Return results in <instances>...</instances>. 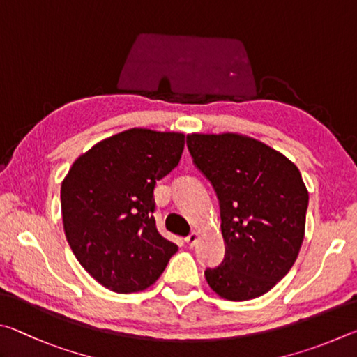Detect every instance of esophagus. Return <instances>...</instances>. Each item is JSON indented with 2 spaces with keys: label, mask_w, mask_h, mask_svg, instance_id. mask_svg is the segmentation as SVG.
<instances>
[{
  "label": "esophagus",
  "mask_w": 357,
  "mask_h": 357,
  "mask_svg": "<svg viewBox=\"0 0 357 357\" xmlns=\"http://www.w3.org/2000/svg\"><path fill=\"white\" fill-rule=\"evenodd\" d=\"M197 232H191L188 236H186V238H185V241H186V245H188V246H195L196 245V241H197Z\"/></svg>",
  "instance_id": "34e87169"
}]
</instances>
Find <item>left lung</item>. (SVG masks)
Segmentation results:
<instances>
[{
  "label": "left lung",
  "instance_id": "obj_1",
  "mask_svg": "<svg viewBox=\"0 0 357 357\" xmlns=\"http://www.w3.org/2000/svg\"><path fill=\"white\" fill-rule=\"evenodd\" d=\"M186 146L213 185L226 243L221 265L207 268L205 279L230 301L265 295L290 271L304 240L309 192L299 169L236 133L188 135Z\"/></svg>",
  "mask_w": 357,
  "mask_h": 357
}]
</instances>
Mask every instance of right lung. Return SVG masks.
Segmentation results:
<instances>
[{
  "label": "right lung",
  "mask_w": 357,
  "mask_h": 357,
  "mask_svg": "<svg viewBox=\"0 0 357 357\" xmlns=\"http://www.w3.org/2000/svg\"><path fill=\"white\" fill-rule=\"evenodd\" d=\"M183 147V133L131 128L78 156L62 180L68 246L106 289L146 290L178 251L156 230L153 190L178 165Z\"/></svg>",
  "instance_id": "right-lung-1"
}]
</instances>
